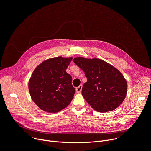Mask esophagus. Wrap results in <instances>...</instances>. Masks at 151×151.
I'll return each mask as SVG.
<instances>
[{
    "label": "esophagus",
    "instance_id": "34e87169",
    "mask_svg": "<svg viewBox=\"0 0 151 151\" xmlns=\"http://www.w3.org/2000/svg\"><path fill=\"white\" fill-rule=\"evenodd\" d=\"M82 85H81L78 86V87H77L76 90V91H77V93H81V91H82Z\"/></svg>",
    "mask_w": 151,
    "mask_h": 151
}]
</instances>
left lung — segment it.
<instances>
[{"label": "left lung", "instance_id": "8db88e82", "mask_svg": "<svg viewBox=\"0 0 151 151\" xmlns=\"http://www.w3.org/2000/svg\"><path fill=\"white\" fill-rule=\"evenodd\" d=\"M73 61L87 78L82 94L93 109L106 112L122 103L127 95V82L117 68L98 58L76 57Z\"/></svg>", "mask_w": 151, "mask_h": 151}]
</instances>
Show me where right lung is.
<instances>
[{
    "label": "right lung",
    "mask_w": 151,
    "mask_h": 151,
    "mask_svg": "<svg viewBox=\"0 0 151 151\" xmlns=\"http://www.w3.org/2000/svg\"><path fill=\"white\" fill-rule=\"evenodd\" d=\"M73 57L58 56L42 61L34 70L28 82L32 101L39 108L55 113L67 107L76 90L66 69Z\"/></svg>",
    "instance_id": "add662e5"
}]
</instances>
